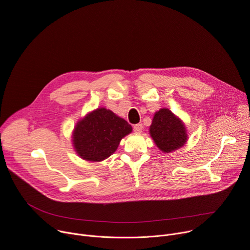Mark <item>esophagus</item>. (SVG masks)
<instances>
[{"label":"esophagus","mask_w":250,"mask_h":250,"mask_svg":"<svg viewBox=\"0 0 250 250\" xmlns=\"http://www.w3.org/2000/svg\"><path fill=\"white\" fill-rule=\"evenodd\" d=\"M133 130L135 133H141L143 130V125L142 124H136L133 126Z\"/></svg>","instance_id":"1"}]
</instances>
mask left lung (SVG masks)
<instances>
[{"label":"left lung","mask_w":250,"mask_h":250,"mask_svg":"<svg viewBox=\"0 0 250 250\" xmlns=\"http://www.w3.org/2000/svg\"><path fill=\"white\" fill-rule=\"evenodd\" d=\"M149 132L156 146L164 153L181 148L188 138L184 123L167 108L154 114Z\"/></svg>","instance_id":"8db88e82"}]
</instances>
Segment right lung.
I'll return each mask as SVG.
<instances>
[{
	"label": "right lung",
	"instance_id": "1",
	"mask_svg": "<svg viewBox=\"0 0 250 250\" xmlns=\"http://www.w3.org/2000/svg\"><path fill=\"white\" fill-rule=\"evenodd\" d=\"M131 132L132 127L127 121L109 109L98 108L77 122L72 141L82 159L100 162L111 156L121 139Z\"/></svg>",
	"mask_w": 250,
	"mask_h": 250
}]
</instances>
